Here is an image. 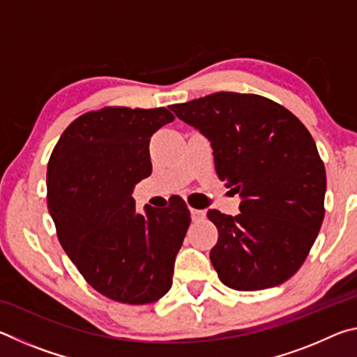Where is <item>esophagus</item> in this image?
<instances>
[{"instance_id": "obj_1", "label": "esophagus", "mask_w": 357, "mask_h": 357, "mask_svg": "<svg viewBox=\"0 0 357 357\" xmlns=\"http://www.w3.org/2000/svg\"><path fill=\"white\" fill-rule=\"evenodd\" d=\"M190 214H192V220L193 222H200V220L204 219V217H206V213H204L203 209H193V208H190Z\"/></svg>"}]
</instances>
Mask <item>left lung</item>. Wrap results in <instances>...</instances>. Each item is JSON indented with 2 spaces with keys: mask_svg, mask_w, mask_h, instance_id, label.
Listing matches in <instances>:
<instances>
[{
  "mask_svg": "<svg viewBox=\"0 0 357 357\" xmlns=\"http://www.w3.org/2000/svg\"><path fill=\"white\" fill-rule=\"evenodd\" d=\"M170 108L208 138L217 176L243 198L238 215L208 211L219 231L209 258L220 282L239 291L287 282L324 219L326 170L310 132L258 94L222 91Z\"/></svg>",
  "mask_w": 357,
  "mask_h": 357,
  "instance_id": "8db88e82",
  "label": "left lung"
}]
</instances>
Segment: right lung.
I'll use <instances>...</instances> for the list:
<instances>
[{
    "instance_id": "right-lung-1",
    "label": "right lung",
    "mask_w": 357,
    "mask_h": 357,
    "mask_svg": "<svg viewBox=\"0 0 357 357\" xmlns=\"http://www.w3.org/2000/svg\"><path fill=\"white\" fill-rule=\"evenodd\" d=\"M164 107H104L72 121L52 151L47 203L59 244L105 298L130 305L159 301L173 283L174 258L190 225L179 195L146 214L132 189L153 172L149 142L172 123Z\"/></svg>"
}]
</instances>
